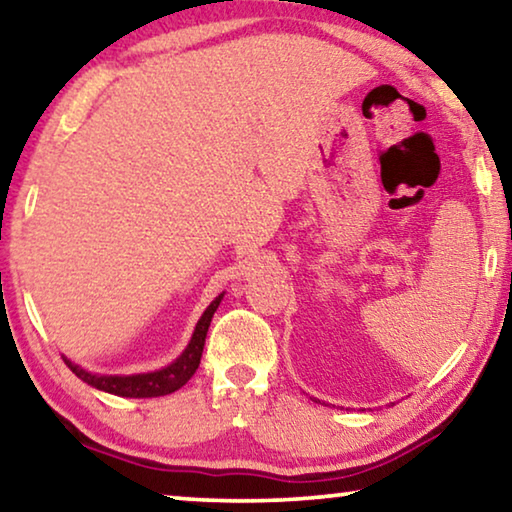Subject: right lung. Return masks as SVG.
<instances>
[{"instance_id":"add662e5","label":"right lung","mask_w":512,"mask_h":512,"mask_svg":"<svg viewBox=\"0 0 512 512\" xmlns=\"http://www.w3.org/2000/svg\"><path fill=\"white\" fill-rule=\"evenodd\" d=\"M222 295H217L215 300L210 302V306L203 311V316L196 322V329L187 343V348L183 355H180L176 361H171L169 366L160 368V371L153 373H139V375H96L80 368L73 361L66 359V366L73 371L82 382L91 384L100 391L114 393V396H123V398H157V396H167V393L178 391L187 380L196 373V368L201 364V355H203V345H206V334L210 327V320L215 316L219 302H222Z\"/></svg>"}]
</instances>
